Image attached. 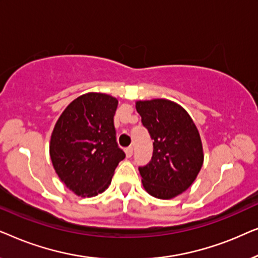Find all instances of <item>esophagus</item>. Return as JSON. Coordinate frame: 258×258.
Instances as JSON below:
<instances>
[{"instance_id": "34e87169", "label": "esophagus", "mask_w": 258, "mask_h": 258, "mask_svg": "<svg viewBox=\"0 0 258 258\" xmlns=\"http://www.w3.org/2000/svg\"><path fill=\"white\" fill-rule=\"evenodd\" d=\"M124 151H125V156L128 157V158H130V157L133 156V147L126 148V149H125Z\"/></svg>"}]
</instances>
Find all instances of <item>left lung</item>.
<instances>
[{"label":"left lung","instance_id":"obj_1","mask_svg":"<svg viewBox=\"0 0 258 258\" xmlns=\"http://www.w3.org/2000/svg\"><path fill=\"white\" fill-rule=\"evenodd\" d=\"M136 110L154 141L151 161L140 167L149 195L170 200L195 181L203 165L202 141L184 108L165 98L137 101Z\"/></svg>","mask_w":258,"mask_h":258}]
</instances>
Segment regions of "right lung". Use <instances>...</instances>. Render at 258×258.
I'll use <instances>...</instances> for the list:
<instances>
[{"instance_id":"right-lung-1","label":"right lung","mask_w":258,"mask_h":258,"mask_svg":"<svg viewBox=\"0 0 258 258\" xmlns=\"http://www.w3.org/2000/svg\"><path fill=\"white\" fill-rule=\"evenodd\" d=\"M117 104V98L107 94L81 95L64 109L54 126L49 144L52 167L77 196L103 192L125 157L116 142Z\"/></svg>"}]
</instances>
